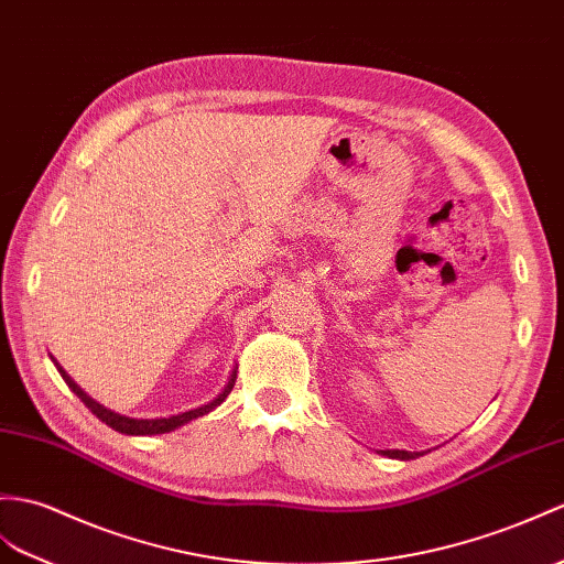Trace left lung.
Returning a JSON list of instances; mask_svg holds the SVG:
<instances>
[{
    "instance_id": "8db88e82",
    "label": "left lung",
    "mask_w": 564,
    "mask_h": 564,
    "mask_svg": "<svg viewBox=\"0 0 564 564\" xmlns=\"http://www.w3.org/2000/svg\"><path fill=\"white\" fill-rule=\"evenodd\" d=\"M384 454L391 456V459H403V462H409V459H415V456H421V452H401V449H387Z\"/></svg>"
}]
</instances>
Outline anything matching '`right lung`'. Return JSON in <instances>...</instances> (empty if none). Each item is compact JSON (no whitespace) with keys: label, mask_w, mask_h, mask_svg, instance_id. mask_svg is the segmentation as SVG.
Instances as JSON below:
<instances>
[{"label":"right lung","mask_w":564,"mask_h":564,"mask_svg":"<svg viewBox=\"0 0 564 564\" xmlns=\"http://www.w3.org/2000/svg\"><path fill=\"white\" fill-rule=\"evenodd\" d=\"M57 370H59V375L64 377V382L69 384V389L74 391V394L88 405L90 413L98 415L100 421H102L105 425H110L112 430H117V432H124V435H163V432H170V430H175V427H180V425H185V423L194 421V417H202V415H206L208 411H214L216 405H220L223 401H226V397L230 394V389H232V384H235V372H232V375H230V382H228V387L223 389V394H218V399H214L212 403L199 405V409L187 411V413H180V415L155 417V421H137V417H127V415H120V413H112V411H108V409H105V405H100L98 401H94V399H90L88 394H84L82 387H78V384L74 382V379L59 368V365H57Z\"/></svg>","instance_id":"add662e5"}]
</instances>
